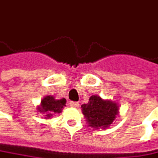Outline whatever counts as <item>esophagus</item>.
<instances>
[{
	"label": "esophagus",
	"mask_w": 158,
	"mask_h": 158,
	"mask_svg": "<svg viewBox=\"0 0 158 158\" xmlns=\"http://www.w3.org/2000/svg\"><path fill=\"white\" fill-rule=\"evenodd\" d=\"M79 103L78 102H70V106L71 107H74V108H77L79 107Z\"/></svg>",
	"instance_id": "esophagus-1"
}]
</instances>
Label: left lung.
Returning a JSON list of instances; mask_svg holds the SVG:
<instances>
[{
    "instance_id": "left-lung-1",
    "label": "left lung",
    "mask_w": 158,
    "mask_h": 158,
    "mask_svg": "<svg viewBox=\"0 0 158 158\" xmlns=\"http://www.w3.org/2000/svg\"><path fill=\"white\" fill-rule=\"evenodd\" d=\"M82 112L88 124L94 128L105 129L118 114V107L116 102L104 101L98 95H93L87 103L82 104Z\"/></svg>"
}]
</instances>
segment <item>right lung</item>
<instances>
[{"label": "right lung", "instance_id": "1", "mask_svg": "<svg viewBox=\"0 0 158 158\" xmlns=\"http://www.w3.org/2000/svg\"><path fill=\"white\" fill-rule=\"evenodd\" d=\"M66 100L64 98L56 100L53 96H46L41 101V104L38 110L40 113L46 114L47 118H50L54 114L60 113L63 108L65 106Z\"/></svg>", "mask_w": 158, "mask_h": 158}]
</instances>
